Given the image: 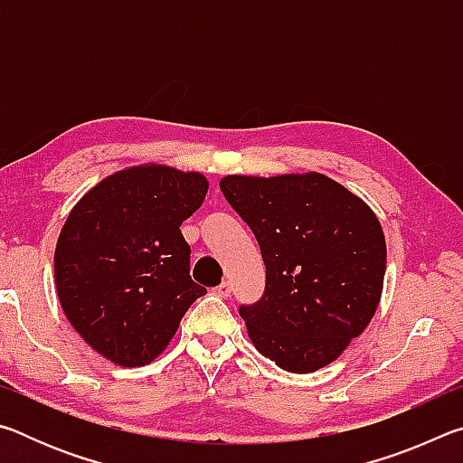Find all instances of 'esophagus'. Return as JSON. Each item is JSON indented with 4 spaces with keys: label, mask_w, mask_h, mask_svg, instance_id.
Here are the masks:
<instances>
[{
    "label": "esophagus",
    "mask_w": 463,
    "mask_h": 463,
    "mask_svg": "<svg viewBox=\"0 0 463 463\" xmlns=\"http://www.w3.org/2000/svg\"><path fill=\"white\" fill-rule=\"evenodd\" d=\"M231 292H232V286L229 284V281H222V284L216 288V294L221 296V298H229Z\"/></svg>",
    "instance_id": "esophagus-1"
}]
</instances>
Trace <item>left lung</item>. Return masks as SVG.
<instances>
[{
	"label": "left lung",
	"mask_w": 463,
	"mask_h": 463,
	"mask_svg": "<svg viewBox=\"0 0 463 463\" xmlns=\"http://www.w3.org/2000/svg\"><path fill=\"white\" fill-rule=\"evenodd\" d=\"M221 190L265 263L263 296L239 308L250 341L292 373L335 362L380 304L386 241L372 208L323 174L226 175Z\"/></svg>",
	"instance_id": "8db88e82"
}]
</instances>
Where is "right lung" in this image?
Returning a JSON list of instances; mask_svg holds the SVG:
<instances>
[{
  "label": "right lung",
  "instance_id": "add662e5",
  "mask_svg": "<svg viewBox=\"0 0 463 463\" xmlns=\"http://www.w3.org/2000/svg\"><path fill=\"white\" fill-rule=\"evenodd\" d=\"M206 192L195 171L140 165L101 179L69 213L54 250L59 302L109 362L151 364L206 294L190 276L192 249L179 231Z\"/></svg>",
  "mask_w": 463,
  "mask_h": 463
}]
</instances>
